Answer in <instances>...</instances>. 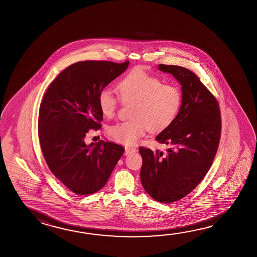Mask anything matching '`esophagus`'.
<instances>
[{"instance_id": "obj_1", "label": "esophagus", "mask_w": 257, "mask_h": 257, "mask_svg": "<svg viewBox=\"0 0 257 257\" xmlns=\"http://www.w3.org/2000/svg\"><path fill=\"white\" fill-rule=\"evenodd\" d=\"M136 150L135 148H130V147H125V152H124V155H130L132 153H135Z\"/></svg>"}]
</instances>
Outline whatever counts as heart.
Returning <instances> with one entry per match:
<instances>
[{
  "instance_id": "heart-1",
  "label": "heart",
  "mask_w": 257,
  "mask_h": 257,
  "mask_svg": "<svg viewBox=\"0 0 257 257\" xmlns=\"http://www.w3.org/2000/svg\"><path fill=\"white\" fill-rule=\"evenodd\" d=\"M116 89L122 103H134L133 119L109 127V137L119 144L134 145L148 129L153 133L165 130L180 112L182 101L180 88L163 84L160 77L141 67L127 73L118 82ZM117 103V99L104 89L97 96L98 108L105 118L113 117Z\"/></svg>"
}]
</instances>
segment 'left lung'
<instances>
[{"mask_svg":"<svg viewBox=\"0 0 257 257\" xmlns=\"http://www.w3.org/2000/svg\"><path fill=\"white\" fill-rule=\"evenodd\" d=\"M180 82L182 101L175 121L155 140L168 148L140 147L143 158L141 181L156 201L172 203L190 193L206 176L220 141L218 103L198 76L188 68L159 65Z\"/></svg>","mask_w":257,"mask_h":257,"instance_id":"1","label":"left lung"}]
</instances>
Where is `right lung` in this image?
I'll return each instance as SVG.
<instances>
[{
	"instance_id": "obj_1",
	"label": "right lung",
	"mask_w": 257,
	"mask_h": 257,
	"mask_svg": "<svg viewBox=\"0 0 257 257\" xmlns=\"http://www.w3.org/2000/svg\"><path fill=\"white\" fill-rule=\"evenodd\" d=\"M129 61L87 60L65 68L46 91L39 112V139L48 166L73 193L104 187L124 149L104 142L87 145L88 131L101 128L97 96L128 68Z\"/></svg>"
}]
</instances>
